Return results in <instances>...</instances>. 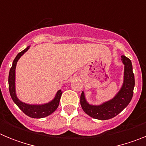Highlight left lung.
<instances>
[{
	"mask_svg": "<svg viewBox=\"0 0 146 146\" xmlns=\"http://www.w3.org/2000/svg\"><path fill=\"white\" fill-rule=\"evenodd\" d=\"M124 64V81L121 91L112 100L99 106L88 104L85 99L84 93L80 96V104L82 110L88 115L96 119L108 120L116 116L126 108L133 96L135 87V76L132 72V65L130 59L124 55L121 56Z\"/></svg>",
	"mask_w": 146,
	"mask_h": 146,
	"instance_id": "obj_1",
	"label": "left lung"
}]
</instances>
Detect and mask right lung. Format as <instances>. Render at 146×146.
Here are the masks:
<instances>
[{
    "label": "right lung",
    "mask_w": 146,
    "mask_h": 146,
    "mask_svg": "<svg viewBox=\"0 0 146 146\" xmlns=\"http://www.w3.org/2000/svg\"><path fill=\"white\" fill-rule=\"evenodd\" d=\"M29 49V47H27L25 50H23L22 52H19L15 60H13L12 66L11 67L9 71V93L11 95V97L14 102L18 106V108L21 110L23 113L27 115L28 116L33 118H41L46 117L51 113H53L55 110L57 109L59 105V102H60V97H61L62 91H58L55 99L52 102L42 105H31V104H27L25 103H23L20 102L17 99L15 94V68H16L17 62L19 60L20 57L23 54L26 52Z\"/></svg>",
    "instance_id": "add662e5"
}]
</instances>
